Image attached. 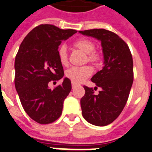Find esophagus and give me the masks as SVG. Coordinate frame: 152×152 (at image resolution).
<instances>
[{
	"mask_svg": "<svg viewBox=\"0 0 152 152\" xmlns=\"http://www.w3.org/2000/svg\"><path fill=\"white\" fill-rule=\"evenodd\" d=\"M76 86H77V85H76V84L72 83V89H75V88H76Z\"/></svg>",
	"mask_w": 152,
	"mask_h": 152,
	"instance_id": "34e87169",
	"label": "esophagus"
}]
</instances>
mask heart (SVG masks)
<instances>
[{"instance_id":"heart-1","label":"heart","mask_w":152,"mask_h":152,"mask_svg":"<svg viewBox=\"0 0 152 152\" xmlns=\"http://www.w3.org/2000/svg\"><path fill=\"white\" fill-rule=\"evenodd\" d=\"M74 47L87 54L86 61L96 63L99 60V54L95 50V44L90 39L82 38L74 43ZM59 61L63 66L68 64V55L65 46H61L57 50ZM93 72V69L90 66H73L67 69L66 76L72 83L80 84L83 83L87 78H89Z\"/></svg>"}]
</instances>
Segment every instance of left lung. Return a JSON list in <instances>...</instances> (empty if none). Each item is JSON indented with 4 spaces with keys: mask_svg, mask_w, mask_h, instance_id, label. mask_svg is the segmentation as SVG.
Returning a JSON list of instances; mask_svg holds the SVG:
<instances>
[{
    "mask_svg": "<svg viewBox=\"0 0 152 152\" xmlns=\"http://www.w3.org/2000/svg\"><path fill=\"white\" fill-rule=\"evenodd\" d=\"M80 33L100 40L104 55L102 69L91 79L101 90L96 95L92 88L84 86L82 114L89 123L105 126L118 118L127 102L134 78L132 56L127 43L112 31L92 29Z\"/></svg>",
    "mask_w": 152,
    "mask_h": 152,
    "instance_id": "obj_1",
    "label": "left lung"
}]
</instances>
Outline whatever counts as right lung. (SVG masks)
I'll return each mask as SVG.
<instances>
[{
	"label": "right lung",
	"instance_id": "right-lung-1",
	"mask_svg": "<svg viewBox=\"0 0 152 152\" xmlns=\"http://www.w3.org/2000/svg\"><path fill=\"white\" fill-rule=\"evenodd\" d=\"M76 32L40 24L25 37L20 46L14 63L15 88L24 111L38 123H52L61 115L63 101L72 89L70 80L64 78L53 89L48 84L64 76L58 48L63 40Z\"/></svg>",
	"mask_w": 152,
	"mask_h": 152
}]
</instances>
